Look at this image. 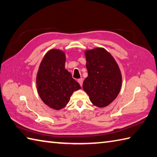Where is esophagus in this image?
<instances>
[{
	"mask_svg": "<svg viewBox=\"0 0 157 157\" xmlns=\"http://www.w3.org/2000/svg\"><path fill=\"white\" fill-rule=\"evenodd\" d=\"M78 82L79 83L80 85H81V87H82V82H83V80H82V78H79V79L78 80Z\"/></svg>",
	"mask_w": 157,
	"mask_h": 157,
	"instance_id": "1",
	"label": "esophagus"
}]
</instances>
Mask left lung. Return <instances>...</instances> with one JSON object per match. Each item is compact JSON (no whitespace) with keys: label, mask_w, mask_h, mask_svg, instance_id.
<instances>
[{"label":"left lung","mask_w":157,"mask_h":157,"mask_svg":"<svg viewBox=\"0 0 157 157\" xmlns=\"http://www.w3.org/2000/svg\"><path fill=\"white\" fill-rule=\"evenodd\" d=\"M85 55L88 76L83 82V90L95 106L106 107L121 91L122 75L119 65L104 48L87 49Z\"/></svg>","instance_id":"1"}]
</instances>
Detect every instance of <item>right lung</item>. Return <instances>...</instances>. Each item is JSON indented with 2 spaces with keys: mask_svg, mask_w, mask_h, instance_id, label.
I'll return each instance as SVG.
<instances>
[{
  "mask_svg": "<svg viewBox=\"0 0 157 157\" xmlns=\"http://www.w3.org/2000/svg\"><path fill=\"white\" fill-rule=\"evenodd\" d=\"M66 59L64 51L49 50L41 61L36 75L37 91L40 99L56 110L64 108L73 92L81 89L65 68Z\"/></svg>",
  "mask_w": 157,
  "mask_h": 157,
  "instance_id": "1",
  "label": "right lung"
}]
</instances>
